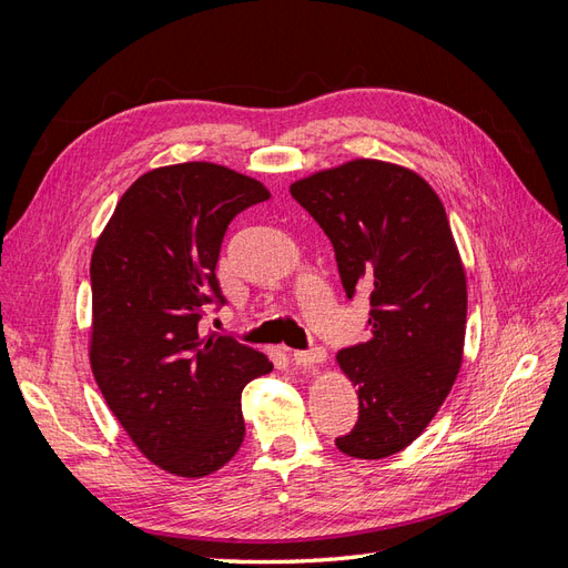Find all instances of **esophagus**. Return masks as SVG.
I'll list each match as a JSON object with an SVG mask.
<instances>
[{"mask_svg":"<svg viewBox=\"0 0 568 568\" xmlns=\"http://www.w3.org/2000/svg\"><path fill=\"white\" fill-rule=\"evenodd\" d=\"M291 359H294V363H296L298 367H317V365H322L324 359H326V351H324V348L298 351V353L291 355Z\"/></svg>","mask_w":568,"mask_h":568,"instance_id":"obj_1","label":"esophagus"}]
</instances>
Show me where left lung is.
Returning <instances> with one entry per match:
<instances>
[{"label": "left lung", "instance_id": "1", "mask_svg": "<svg viewBox=\"0 0 568 568\" xmlns=\"http://www.w3.org/2000/svg\"><path fill=\"white\" fill-rule=\"evenodd\" d=\"M329 236L346 296L369 294V338L338 351L359 417L336 448L357 459L405 450L457 379L467 274L438 194L415 170L355 159L291 184Z\"/></svg>", "mask_w": 568, "mask_h": 568}]
</instances>
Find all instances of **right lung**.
Segmentation results:
<instances>
[{"instance_id":"1","label":"right lung","mask_w":568,"mask_h":568,"mask_svg":"<svg viewBox=\"0 0 568 568\" xmlns=\"http://www.w3.org/2000/svg\"><path fill=\"white\" fill-rule=\"evenodd\" d=\"M267 199L263 182L217 163L153 168L97 239L92 374L132 443L168 474L225 467L246 432L242 390L272 372L261 351L199 334L209 305L225 303L215 265L227 225Z\"/></svg>"}]
</instances>
